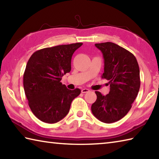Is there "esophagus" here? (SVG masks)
Segmentation results:
<instances>
[{
  "label": "esophagus",
  "mask_w": 159,
  "mask_h": 159,
  "mask_svg": "<svg viewBox=\"0 0 159 159\" xmlns=\"http://www.w3.org/2000/svg\"><path fill=\"white\" fill-rule=\"evenodd\" d=\"M88 92H90V90L87 89V88H83V89L81 90L82 93H88Z\"/></svg>",
  "instance_id": "34e87169"
}]
</instances>
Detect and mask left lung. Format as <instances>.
Here are the masks:
<instances>
[{
	"instance_id": "left-lung-1",
	"label": "left lung",
	"mask_w": 159,
	"mask_h": 159,
	"mask_svg": "<svg viewBox=\"0 0 159 159\" xmlns=\"http://www.w3.org/2000/svg\"><path fill=\"white\" fill-rule=\"evenodd\" d=\"M103 55L102 77L109 80L107 95L96 91L97 99L91 106L93 115L100 121L111 123L128 114L140 87L139 68L133 54L114 43H96Z\"/></svg>"
}]
</instances>
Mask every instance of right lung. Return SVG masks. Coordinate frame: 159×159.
Segmentation results:
<instances>
[{
    "mask_svg": "<svg viewBox=\"0 0 159 159\" xmlns=\"http://www.w3.org/2000/svg\"><path fill=\"white\" fill-rule=\"evenodd\" d=\"M83 45L76 43L37 50L29 58L23 77L24 89L31 111L41 121L55 123L69 111L80 90H69L60 81L71 71L74 52Z\"/></svg>",
    "mask_w": 159,
    "mask_h": 159,
    "instance_id": "add662e5",
    "label": "right lung"
}]
</instances>
